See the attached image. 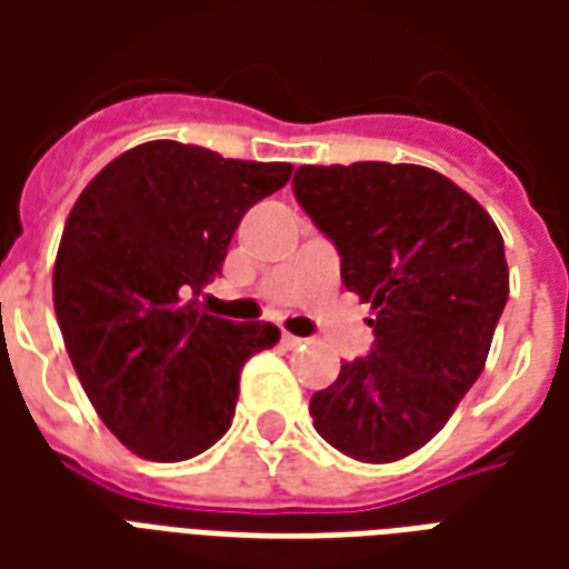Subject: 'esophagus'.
Listing matches in <instances>:
<instances>
[{
	"label": "esophagus",
	"instance_id": "34e87169",
	"mask_svg": "<svg viewBox=\"0 0 569 569\" xmlns=\"http://www.w3.org/2000/svg\"><path fill=\"white\" fill-rule=\"evenodd\" d=\"M298 345H301V338H296V335L283 332V347H289V350H292V347H298Z\"/></svg>",
	"mask_w": 569,
	"mask_h": 569
}]
</instances>
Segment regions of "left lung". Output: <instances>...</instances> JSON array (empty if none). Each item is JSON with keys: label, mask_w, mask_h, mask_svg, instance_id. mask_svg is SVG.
<instances>
[{"label": "left lung", "mask_w": 569, "mask_h": 569, "mask_svg": "<svg viewBox=\"0 0 569 569\" xmlns=\"http://www.w3.org/2000/svg\"><path fill=\"white\" fill-rule=\"evenodd\" d=\"M292 191L338 249L347 289L375 310L371 353L313 393V427L362 463L402 460L485 369L509 298L500 231L472 194L420 163H305Z\"/></svg>", "instance_id": "left-lung-1"}]
</instances>
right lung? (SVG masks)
I'll return each instance as SVG.
<instances>
[{
  "instance_id": "add662e5",
  "label": "right lung",
  "mask_w": 569,
  "mask_h": 569,
  "mask_svg": "<svg viewBox=\"0 0 569 569\" xmlns=\"http://www.w3.org/2000/svg\"><path fill=\"white\" fill-rule=\"evenodd\" d=\"M292 163L142 142L93 176L54 261V310L84 393L124 448L176 463L234 418L240 369L280 341L271 322L200 310L243 212L289 182Z\"/></svg>"
}]
</instances>
